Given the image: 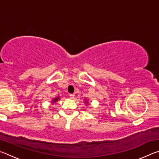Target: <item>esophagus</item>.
I'll use <instances>...</instances> for the list:
<instances>
[{
  "mask_svg": "<svg viewBox=\"0 0 159 159\" xmlns=\"http://www.w3.org/2000/svg\"><path fill=\"white\" fill-rule=\"evenodd\" d=\"M69 98H71V99H74V97H75V95L74 94H69Z\"/></svg>",
  "mask_w": 159,
  "mask_h": 159,
  "instance_id": "obj_1",
  "label": "esophagus"
}]
</instances>
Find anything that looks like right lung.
Returning a JSON list of instances; mask_svg holds the SVG:
<instances>
[{"label":"right lung","mask_w":159,"mask_h":159,"mask_svg":"<svg viewBox=\"0 0 159 159\" xmlns=\"http://www.w3.org/2000/svg\"><path fill=\"white\" fill-rule=\"evenodd\" d=\"M58 99H59L58 98H56L55 99H53V102H57V101L58 100Z\"/></svg>","instance_id":"right-lung-1"}]
</instances>
